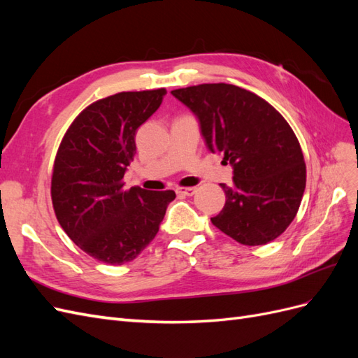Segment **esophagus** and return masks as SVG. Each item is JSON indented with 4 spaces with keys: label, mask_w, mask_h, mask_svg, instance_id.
I'll list each match as a JSON object with an SVG mask.
<instances>
[{
    "label": "esophagus",
    "mask_w": 358,
    "mask_h": 358,
    "mask_svg": "<svg viewBox=\"0 0 358 358\" xmlns=\"http://www.w3.org/2000/svg\"><path fill=\"white\" fill-rule=\"evenodd\" d=\"M196 191H197V188H194V187H188V188H178V194H180V196H187V197H191V196H194V194H196Z\"/></svg>",
    "instance_id": "1"
}]
</instances>
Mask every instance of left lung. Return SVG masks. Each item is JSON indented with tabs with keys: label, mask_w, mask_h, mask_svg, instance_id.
Wrapping results in <instances>:
<instances>
[{
	"label": "left lung",
	"mask_w": 358,
	"mask_h": 358,
	"mask_svg": "<svg viewBox=\"0 0 358 358\" xmlns=\"http://www.w3.org/2000/svg\"><path fill=\"white\" fill-rule=\"evenodd\" d=\"M196 115L206 146L233 167V185L215 227L248 246L266 245L294 220L306 187V166L288 122L262 96L229 83L171 91Z\"/></svg>",
	"instance_id": "obj_1"
}]
</instances>
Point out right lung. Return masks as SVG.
<instances>
[{
	"label": "right lung",
	"mask_w": 358,
	"mask_h": 358,
	"mask_svg": "<svg viewBox=\"0 0 358 358\" xmlns=\"http://www.w3.org/2000/svg\"><path fill=\"white\" fill-rule=\"evenodd\" d=\"M164 88L119 92L74 119L59 145L52 203L62 230L92 258L121 266L152 242L175 191L124 189L137 128L152 116Z\"/></svg>",
	"instance_id": "obj_1"
}]
</instances>
